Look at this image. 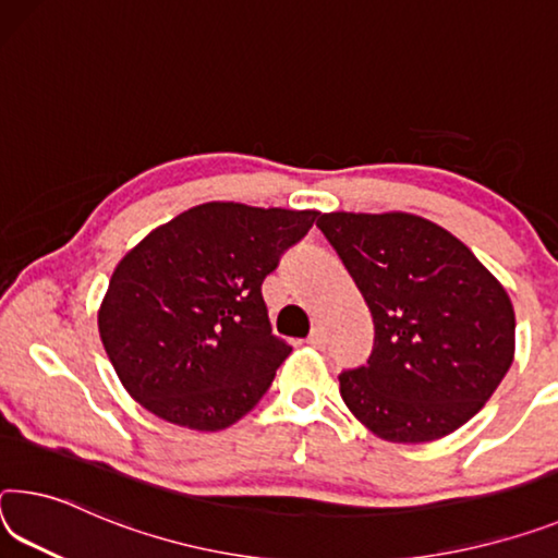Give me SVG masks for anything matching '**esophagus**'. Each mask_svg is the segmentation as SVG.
Returning <instances> with one entry per match:
<instances>
[{
    "mask_svg": "<svg viewBox=\"0 0 558 558\" xmlns=\"http://www.w3.org/2000/svg\"><path fill=\"white\" fill-rule=\"evenodd\" d=\"M307 344H313V348H323V344H325V330H323V327H313L311 335H307Z\"/></svg>",
    "mask_w": 558,
    "mask_h": 558,
    "instance_id": "obj_1",
    "label": "esophagus"
}]
</instances>
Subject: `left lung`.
<instances>
[{"mask_svg": "<svg viewBox=\"0 0 558 558\" xmlns=\"http://www.w3.org/2000/svg\"><path fill=\"white\" fill-rule=\"evenodd\" d=\"M317 228L375 323L367 365L340 395L377 437L420 445L470 422L514 360V307L476 255L410 214H323Z\"/></svg>", "mask_w": 558, "mask_h": 558, "instance_id": "left-lung-1", "label": "left lung"}]
</instances>
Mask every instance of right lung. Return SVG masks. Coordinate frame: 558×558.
I'll return each mask as SVG.
<instances>
[{
  "label": "right lung",
  "instance_id": "right-lung-1",
  "mask_svg": "<svg viewBox=\"0 0 558 558\" xmlns=\"http://www.w3.org/2000/svg\"><path fill=\"white\" fill-rule=\"evenodd\" d=\"M317 210L203 203L123 255L99 332L129 395L179 427L218 432L258 404L290 355L263 280Z\"/></svg>",
  "mask_w": 558,
  "mask_h": 558
}]
</instances>
